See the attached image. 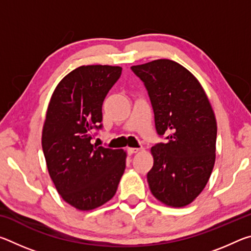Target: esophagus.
Returning a JSON list of instances; mask_svg holds the SVG:
<instances>
[{"instance_id":"esophagus-1","label":"esophagus","mask_w":251,"mask_h":251,"mask_svg":"<svg viewBox=\"0 0 251 251\" xmlns=\"http://www.w3.org/2000/svg\"><path fill=\"white\" fill-rule=\"evenodd\" d=\"M141 150H142V148L129 147V148H127V152H128V155H134V154H136V152H138Z\"/></svg>"}]
</instances>
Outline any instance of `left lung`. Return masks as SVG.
<instances>
[{
	"label": "left lung",
	"instance_id": "8db88e82",
	"mask_svg": "<svg viewBox=\"0 0 251 251\" xmlns=\"http://www.w3.org/2000/svg\"><path fill=\"white\" fill-rule=\"evenodd\" d=\"M143 80L154 110L157 134L167 143L151 147V192L171 207L193 202L215 165L217 123L198 79L178 63L156 59L130 67Z\"/></svg>",
	"mask_w": 251,
	"mask_h": 251
}]
</instances>
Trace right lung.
I'll return each instance as SVG.
<instances>
[{
  "instance_id": "1",
  "label": "right lung",
  "mask_w": 251,
  "mask_h": 251,
  "mask_svg": "<svg viewBox=\"0 0 251 251\" xmlns=\"http://www.w3.org/2000/svg\"><path fill=\"white\" fill-rule=\"evenodd\" d=\"M122 67L79 66L55 88L42 133L49 174L57 193L78 210H92L115 195L126 166L123 150L91 143L100 129L101 106Z\"/></svg>"
}]
</instances>
